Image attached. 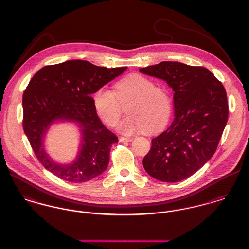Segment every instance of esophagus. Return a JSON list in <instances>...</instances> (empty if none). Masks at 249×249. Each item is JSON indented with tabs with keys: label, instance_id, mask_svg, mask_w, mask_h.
Wrapping results in <instances>:
<instances>
[{
	"label": "esophagus",
	"instance_id": "1",
	"mask_svg": "<svg viewBox=\"0 0 249 249\" xmlns=\"http://www.w3.org/2000/svg\"><path fill=\"white\" fill-rule=\"evenodd\" d=\"M132 138H125V137H120L119 138L120 142H132Z\"/></svg>",
	"mask_w": 249,
	"mask_h": 249
}]
</instances>
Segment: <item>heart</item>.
<instances>
[{"instance_id":"1","label":"heart","mask_w":249,"mask_h":249,"mask_svg":"<svg viewBox=\"0 0 249 249\" xmlns=\"http://www.w3.org/2000/svg\"><path fill=\"white\" fill-rule=\"evenodd\" d=\"M129 102V116L118 124V130L123 134L131 135L144 129L155 132L163 127L169 120L172 101L168 91L140 74H133L117 82L115 92L102 87L93 95V107L97 115L111 126L122 114V104Z\"/></svg>"}]
</instances>
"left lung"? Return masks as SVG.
<instances>
[{
    "instance_id": "left-lung-1",
    "label": "left lung",
    "mask_w": 249,
    "mask_h": 249,
    "mask_svg": "<svg viewBox=\"0 0 249 249\" xmlns=\"http://www.w3.org/2000/svg\"><path fill=\"white\" fill-rule=\"evenodd\" d=\"M140 71L167 82L175 107V120L152 140L142 164L158 180L181 181L215 153L229 117L226 89L205 67L163 61Z\"/></svg>"
}]
</instances>
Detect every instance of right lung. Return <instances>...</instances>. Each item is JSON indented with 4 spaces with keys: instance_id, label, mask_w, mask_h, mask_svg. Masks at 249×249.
I'll use <instances>...</instances> for the list:
<instances>
[{
    "instance_id": "obj_1",
    "label": "right lung",
    "mask_w": 249,
    "mask_h": 249,
    "mask_svg": "<svg viewBox=\"0 0 249 249\" xmlns=\"http://www.w3.org/2000/svg\"><path fill=\"white\" fill-rule=\"evenodd\" d=\"M126 69L69 60L43 67L35 73L22 96V125L35 156L52 174L68 182L82 183L107 169L118 138L100 121L90 94ZM55 120L74 121L82 128L81 151L71 165L53 163L43 149V137Z\"/></svg>"
}]
</instances>
